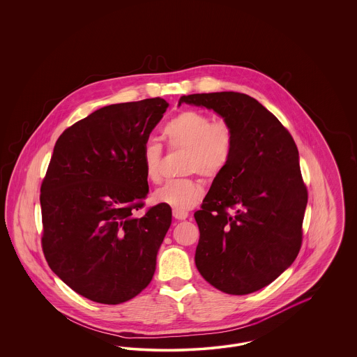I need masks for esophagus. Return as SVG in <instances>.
I'll return each instance as SVG.
<instances>
[{"instance_id": "obj_1", "label": "esophagus", "mask_w": 357, "mask_h": 357, "mask_svg": "<svg viewBox=\"0 0 357 357\" xmlns=\"http://www.w3.org/2000/svg\"><path fill=\"white\" fill-rule=\"evenodd\" d=\"M172 217L175 218V220H178V221H183V220H186L187 217H188V213L185 211V210H172Z\"/></svg>"}]
</instances>
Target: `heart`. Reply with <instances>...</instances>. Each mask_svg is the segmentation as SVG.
Instances as JSON below:
<instances>
[{
  "mask_svg": "<svg viewBox=\"0 0 357 357\" xmlns=\"http://www.w3.org/2000/svg\"><path fill=\"white\" fill-rule=\"evenodd\" d=\"M163 136L170 150L185 151L182 171L199 174L206 179L218 176L227 166L234 146L231 127L225 121H214L199 111L179 112L163 127ZM144 176L150 183L162 178L163 150L158 142L149 140L142 150ZM204 186L192 176L172 179L153 191L155 204H166L175 210H188L204 197Z\"/></svg>",
  "mask_w": 357,
  "mask_h": 357,
  "instance_id": "b5f03b06",
  "label": "heart"
}]
</instances>
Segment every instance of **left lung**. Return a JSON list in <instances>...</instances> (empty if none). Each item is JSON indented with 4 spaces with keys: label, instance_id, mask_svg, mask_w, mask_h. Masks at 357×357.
Returning a JSON list of instances; mask_svg holds the SVG:
<instances>
[{
    "label": "left lung",
    "instance_id": "obj_1",
    "mask_svg": "<svg viewBox=\"0 0 357 357\" xmlns=\"http://www.w3.org/2000/svg\"><path fill=\"white\" fill-rule=\"evenodd\" d=\"M182 102L213 109L234 134L227 166L194 214L201 234L197 269L227 294L253 293L285 272L301 248L307 191L297 146L280 120L249 95L194 93L182 96Z\"/></svg>",
    "mask_w": 357,
    "mask_h": 357
}]
</instances>
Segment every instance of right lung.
<instances>
[{
	"label": "right lung",
	"mask_w": 357,
	"mask_h": 357,
	"mask_svg": "<svg viewBox=\"0 0 357 357\" xmlns=\"http://www.w3.org/2000/svg\"><path fill=\"white\" fill-rule=\"evenodd\" d=\"M169 102L102 107L57 139L41 185L43 250L53 273L85 298L116 305L153 280L171 208L142 217L149 183L142 150Z\"/></svg>",
	"instance_id": "right-lung-1"
}]
</instances>
